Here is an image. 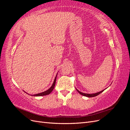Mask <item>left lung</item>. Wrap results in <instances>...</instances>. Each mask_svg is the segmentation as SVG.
<instances>
[{
    "label": "left lung",
    "instance_id": "left-lung-1",
    "mask_svg": "<svg viewBox=\"0 0 130 130\" xmlns=\"http://www.w3.org/2000/svg\"><path fill=\"white\" fill-rule=\"evenodd\" d=\"M106 89H104V90H101V91H100V92H97V93H92V94H87V93H82V92H81L80 91H79V90H78V89H77L76 88V90L81 95H83V96H87V97H88V98H92V97H94V96H97V95H99V94H100L101 93H102L103 92L104 90H105Z\"/></svg>",
    "mask_w": 130,
    "mask_h": 130
}]
</instances>
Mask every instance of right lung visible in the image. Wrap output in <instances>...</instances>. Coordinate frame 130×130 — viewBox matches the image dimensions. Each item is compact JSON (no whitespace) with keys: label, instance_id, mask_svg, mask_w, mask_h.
I'll list each match as a JSON object with an SVG mask.
<instances>
[{"label":"right lung","instance_id":"right-lung-1","mask_svg":"<svg viewBox=\"0 0 130 130\" xmlns=\"http://www.w3.org/2000/svg\"><path fill=\"white\" fill-rule=\"evenodd\" d=\"M57 73L56 74V75L55 76V79L54 80V82L53 83V85H52V86L48 89H47L46 90H45V91L43 92H42V93H38V94H33V95H32V94H31L30 95L31 96H44V95H48V94H50L51 93H52V92L53 90L54 87H55V84H56V77H57ZM24 92H25L24 91ZM26 93V92H25ZM27 94H29L28 93H27Z\"/></svg>","mask_w":130,"mask_h":130}]
</instances>
